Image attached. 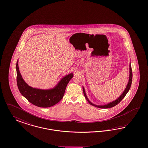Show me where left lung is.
Wrapping results in <instances>:
<instances>
[{"instance_id": "1", "label": "left lung", "mask_w": 148, "mask_h": 148, "mask_svg": "<svg viewBox=\"0 0 148 148\" xmlns=\"http://www.w3.org/2000/svg\"><path fill=\"white\" fill-rule=\"evenodd\" d=\"M130 74H129V82L126 85V87L125 89L124 90V92L122 93V94L121 95V96L118 98V99H116V100L113 101L112 102L110 103H107V104H105V105H95L94 103H92V102H90L88 98H87V95L86 94L85 90L84 87H82V88H83V92H84V96L85 97V98L86 99V100H87V101L92 106H94L95 107H97L98 108H112V107H114V106L116 105L118 103H119L121 100H123V99L125 97V96L126 95V94L127 93V92H129V90L130 89V87H131V84H132V69H131V62L130 63Z\"/></svg>"}]
</instances>
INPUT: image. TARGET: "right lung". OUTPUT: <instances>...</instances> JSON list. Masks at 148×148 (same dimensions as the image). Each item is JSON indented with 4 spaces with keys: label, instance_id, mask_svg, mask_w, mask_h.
I'll return each mask as SVG.
<instances>
[{
    "label": "right lung",
    "instance_id": "obj_1",
    "mask_svg": "<svg viewBox=\"0 0 148 148\" xmlns=\"http://www.w3.org/2000/svg\"><path fill=\"white\" fill-rule=\"evenodd\" d=\"M16 68L17 84L20 93L30 103L40 108H49L58 103L64 95L68 82L73 77V74L70 73L63 77L53 88L42 90L32 87L24 80L19 70L18 60Z\"/></svg>",
    "mask_w": 148,
    "mask_h": 148
}]
</instances>
